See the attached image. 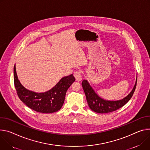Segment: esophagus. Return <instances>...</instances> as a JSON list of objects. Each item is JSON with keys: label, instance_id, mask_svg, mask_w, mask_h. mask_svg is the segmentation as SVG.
<instances>
[{"label": "esophagus", "instance_id": "esophagus-1", "mask_svg": "<svg viewBox=\"0 0 150 150\" xmlns=\"http://www.w3.org/2000/svg\"><path fill=\"white\" fill-rule=\"evenodd\" d=\"M74 75L76 80L78 81H80L81 79H82V72H81V71L79 70H78L74 72Z\"/></svg>", "mask_w": 150, "mask_h": 150}]
</instances>
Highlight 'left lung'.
I'll use <instances>...</instances> for the list:
<instances>
[{
	"mask_svg": "<svg viewBox=\"0 0 150 150\" xmlns=\"http://www.w3.org/2000/svg\"><path fill=\"white\" fill-rule=\"evenodd\" d=\"M137 78L136 80V83L133 90L128 96L122 100L117 101L105 100L100 98L94 92L87 80L83 81L82 86L86 94L87 101L90 108L94 112L103 114L116 111L126 104L133 96L136 87H137Z\"/></svg>",
	"mask_w": 150,
	"mask_h": 150,
	"instance_id": "1",
	"label": "left lung"
}]
</instances>
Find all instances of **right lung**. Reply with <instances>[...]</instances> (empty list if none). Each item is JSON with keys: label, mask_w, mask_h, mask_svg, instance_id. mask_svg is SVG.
I'll return each instance as SVG.
<instances>
[{"label": "right lung", "mask_w": 150, "mask_h": 150, "mask_svg": "<svg viewBox=\"0 0 150 150\" xmlns=\"http://www.w3.org/2000/svg\"><path fill=\"white\" fill-rule=\"evenodd\" d=\"M75 80L72 74L64 76L50 90L38 93L27 90L21 85L17 75L16 65L13 67V81L18 98L26 106L38 112L48 114L60 110L66 91Z\"/></svg>", "instance_id": "right-lung-1"}]
</instances>
